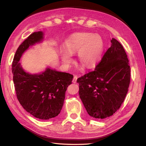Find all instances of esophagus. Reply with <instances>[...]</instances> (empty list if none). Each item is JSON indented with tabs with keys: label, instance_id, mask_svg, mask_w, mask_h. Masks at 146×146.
Returning <instances> with one entry per match:
<instances>
[{
	"label": "esophagus",
	"instance_id": "esophagus-1",
	"mask_svg": "<svg viewBox=\"0 0 146 146\" xmlns=\"http://www.w3.org/2000/svg\"><path fill=\"white\" fill-rule=\"evenodd\" d=\"M77 78H78V77H77V76H76V75H75V76H74V78H73L72 82H73L74 83H76L77 82Z\"/></svg>",
	"mask_w": 146,
	"mask_h": 146
}]
</instances>
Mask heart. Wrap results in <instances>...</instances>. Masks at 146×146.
<instances>
[{
  "instance_id": "obj_1",
  "label": "heart",
  "mask_w": 146,
  "mask_h": 146,
  "mask_svg": "<svg viewBox=\"0 0 146 146\" xmlns=\"http://www.w3.org/2000/svg\"><path fill=\"white\" fill-rule=\"evenodd\" d=\"M103 39L98 35L76 33L68 38L64 44V50L60 52L61 61L69 66L72 62V54L77 52L78 62L86 68H93L100 59L104 49Z\"/></svg>"
}]
</instances>
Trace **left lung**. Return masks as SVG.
I'll return each mask as SVG.
<instances>
[{
    "label": "left lung",
    "instance_id": "1",
    "mask_svg": "<svg viewBox=\"0 0 146 146\" xmlns=\"http://www.w3.org/2000/svg\"><path fill=\"white\" fill-rule=\"evenodd\" d=\"M111 42L95 69L77 80L86 111L99 119L112 116L119 109L130 82V67L124 48L116 39L112 38Z\"/></svg>",
    "mask_w": 146,
    "mask_h": 146
}]
</instances>
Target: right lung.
Instances as JSON below:
<instances>
[{
  "label": "right lung",
  "instance_id": "right-lung-1",
  "mask_svg": "<svg viewBox=\"0 0 146 146\" xmlns=\"http://www.w3.org/2000/svg\"><path fill=\"white\" fill-rule=\"evenodd\" d=\"M42 39V32H34L21 44L13 58L12 73L16 96L21 105L34 117L47 120L60 114L73 76L50 68L39 74L24 71L19 63L21 57L30 46Z\"/></svg>",
  "mask_w": 146,
  "mask_h": 146
}]
</instances>
